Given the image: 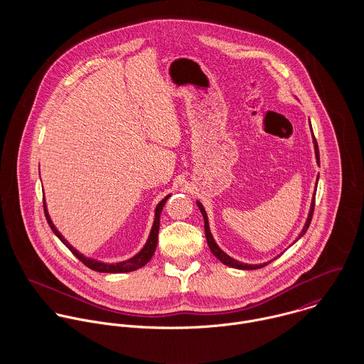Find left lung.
I'll return each instance as SVG.
<instances>
[{
  "mask_svg": "<svg viewBox=\"0 0 364 364\" xmlns=\"http://www.w3.org/2000/svg\"><path fill=\"white\" fill-rule=\"evenodd\" d=\"M310 127H311V122H310ZM311 136H312V144H314V153H315V159H316V164L319 165V151H318V144H316V140H315V137H314V133H312V127H311ZM318 178H319V175L316 176V181H315V189H314V195H312L311 199V206H310V210H309V215H307V220H306V224H304V227H303V230H301V232L299 234V237L296 238V241H299L304 234H306V231L309 230V227H310V223H311L312 218V213H314V206H315V193H316V185H318ZM196 205H198V208L200 210V213H202V215H203V218H205V232H206V240H208V248H210V251H211V254L217 258V259L220 260V262H223L224 264H227V266H230V267H234V269H242V270H254V269H260V267H263V266H266V264H269L270 262L273 259H276V258H273L272 260H269V262H263V263H259V264H251V263H242V262H240V260L234 259V258H231L230 255H227L218 245H217V242L214 241V238H213V234H211V231H210V225H208V213H206V210L203 208V205L199 202V200H196ZM294 241V242H296ZM293 242V244H294ZM283 254V252H282ZM277 257H280V255H277Z\"/></svg>",
  "mask_w": 364,
  "mask_h": 364,
  "instance_id": "8db88e82",
  "label": "left lung"
}]
</instances>
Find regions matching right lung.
Returning a JSON list of instances; mask_svg holds the SVG:
<instances>
[{"mask_svg": "<svg viewBox=\"0 0 364 364\" xmlns=\"http://www.w3.org/2000/svg\"><path fill=\"white\" fill-rule=\"evenodd\" d=\"M171 195H166L158 205H156V211H154V223L150 231V235L144 244V247L132 258L129 259L122 260V262H116V263H107V262H102V260L94 259V258H88L84 254H81L80 251H77L64 237L63 234L57 230V227L53 224L50 214L48 211V205L46 200L43 199V208H45V214H46V220L52 228L53 232L55 234V237L78 258L81 260L85 266H88L90 269L95 270V272H101V273H127V272H133L137 270L140 267H143L146 263H149V260L153 258L154 252H156V242H158V230H159V215L162 208L165 206V202L168 200Z\"/></svg>", "mask_w": 364, "mask_h": 364, "instance_id": "add662e5", "label": "right lung"}]
</instances>
